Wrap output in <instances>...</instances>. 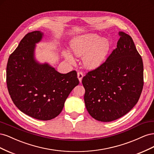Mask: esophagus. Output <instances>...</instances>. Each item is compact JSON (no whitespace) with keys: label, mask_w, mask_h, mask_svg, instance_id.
<instances>
[{"label":"esophagus","mask_w":154,"mask_h":154,"mask_svg":"<svg viewBox=\"0 0 154 154\" xmlns=\"http://www.w3.org/2000/svg\"><path fill=\"white\" fill-rule=\"evenodd\" d=\"M83 77V73L82 72H78V78L79 80V82H80V83L82 82Z\"/></svg>","instance_id":"obj_1"}]
</instances>
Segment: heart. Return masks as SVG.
Listing matches in <instances>:
<instances>
[{
  "instance_id": "heart-1",
  "label": "heart",
  "mask_w": 154,
  "mask_h": 154,
  "mask_svg": "<svg viewBox=\"0 0 154 154\" xmlns=\"http://www.w3.org/2000/svg\"><path fill=\"white\" fill-rule=\"evenodd\" d=\"M72 53L78 57H83V63L88 69H94L101 66L110 53L111 45L106 38H101L96 34H88L76 37L70 44ZM63 55L69 62L73 63L72 56L63 52Z\"/></svg>"
}]
</instances>
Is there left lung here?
Returning <instances> with one entry per match:
<instances>
[{
    "instance_id": "8db88e82",
    "label": "left lung",
    "mask_w": 154,
    "mask_h": 154,
    "mask_svg": "<svg viewBox=\"0 0 154 154\" xmlns=\"http://www.w3.org/2000/svg\"><path fill=\"white\" fill-rule=\"evenodd\" d=\"M117 48L82 79L84 101L93 118L109 122L136 105L143 87V63L132 37L120 31Z\"/></svg>"
}]
</instances>
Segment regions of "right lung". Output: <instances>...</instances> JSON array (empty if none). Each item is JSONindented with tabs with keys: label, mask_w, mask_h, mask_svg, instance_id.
<instances>
[{
	"label": "right lung",
	"mask_w": 154,
	"mask_h": 154,
	"mask_svg": "<svg viewBox=\"0 0 154 154\" xmlns=\"http://www.w3.org/2000/svg\"><path fill=\"white\" fill-rule=\"evenodd\" d=\"M43 32L27 33L8 58L6 83L14 104L23 113L36 119L47 121L61 112L65 101L79 84L77 72L61 74L47 63L35 59V44Z\"/></svg>",
	"instance_id": "add662e5"
}]
</instances>
